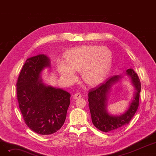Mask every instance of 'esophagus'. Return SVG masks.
Wrapping results in <instances>:
<instances>
[{
  "mask_svg": "<svg viewBox=\"0 0 156 156\" xmlns=\"http://www.w3.org/2000/svg\"><path fill=\"white\" fill-rule=\"evenodd\" d=\"M81 95L80 93H77V94H76L73 95V99H80V98H81Z\"/></svg>",
  "mask_w": 156,
  "mask_h": 156,
  "instance_id": "34e87169",
  "label": "esophagus"
}]
</instances>
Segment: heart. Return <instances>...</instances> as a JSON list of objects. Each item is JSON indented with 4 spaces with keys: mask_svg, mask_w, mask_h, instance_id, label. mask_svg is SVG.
Here are the masks:
<instances>
[{
    "mask_svg": "<svg viewBox=\"0 0 156 156\" xmlns=\"http://www.w3.org/2000/svg\"><path fill=\"white\" fill-rule=\"evenodd\" d=\"M66 61L59 60L57 69L61 78L68 83L76 79V71H81L83 80L90 86L101 83L109 74L112 54L106 47L83 45L72 48L66 55Z\"/></svg>",
    "mask_w": 156,
    "mask_h": 156,
    "instance_id": "heart-1",
    "label": "heart"
}]
</instances>
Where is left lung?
I'll use <instances>...</instances> for the list:
<instances>
[{"label":"left lung","instance_id":"8db88e82","mask_svg":"<svg viewBox=\"0 0 156 156\" xmlns=\"http://www.w3.org/2000/svg\"><path fill=\"white\" fill-rule=\"evenodd\" d=\"M125 75L130 78L134 87V96L123 113L118 115L109 114L107 110V103L112 85L120 82ZM140 90V80L132 68L127 69L122 75L113 76L97 88L92 90L88 93V101L94 125L102 132H112L128 125L137 111Z\"/></svg>","mask_w":156,"mask_h":156}]
</instances>
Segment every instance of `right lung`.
<instances>
[{"label": "right lung", "instance_id": "obj_1", "mask_svg": "<svg viewBox=\"0 0 156 156\" xmlns=\"http://www.w3.org/2000/svg\"><path fill=\"white\" fill-rule=\"evenodd\" d=\"M51 68L45 54L27 59L16 83L19 107L26 125L34 132L51 135L57 132L66 118L71 95L61 88L43 83L42 71Z\"/></svg>", "mask_w": 156, "mask_h": 156}]
</instances>
